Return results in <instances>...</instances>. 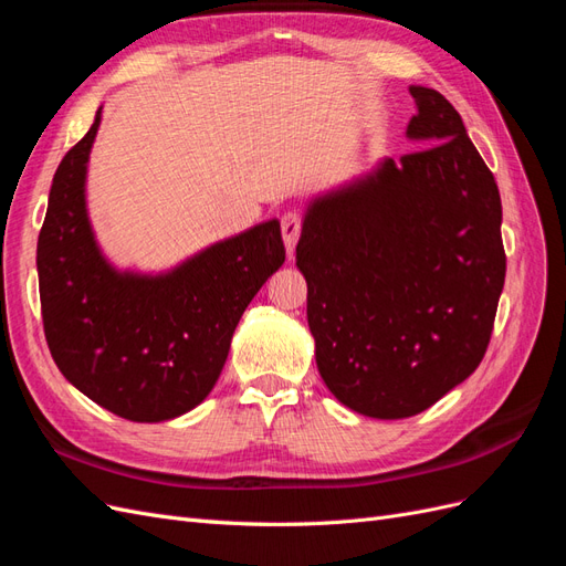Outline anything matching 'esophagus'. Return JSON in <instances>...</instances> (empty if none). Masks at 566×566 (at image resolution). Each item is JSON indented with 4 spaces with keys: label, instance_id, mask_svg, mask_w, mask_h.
<instances>
[{
    "label": "esophagus",
    "instance_id": "esophagus-1",
    "mask_svg": "<svg viewBox=\"0 0 566 566\" xmlns=\"http://www.w3.org/2000/svg\"><path fill=\"white\" fill-rule=\"evenodd\" d=\"M281 231H283V243L287 254L295 252V245L300 241V231H302V219L297 212H285L281 217Z\"/></svg>",
    "mask_w": 566,
    "mask_h": 566
}]
</instances>
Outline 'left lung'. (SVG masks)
<instances>
[{"label":"left lung","instance_id":"8db88e82","mask_svg":"<svg viewBox=\"0 0 566 566\" xmlns=\"http://www.w3.org/2000/svg\"><path fill=\"white\" fill-rule=\"evenodd\" d=\"M418 148L306 202L297 269L321 378L356 413H422L482 364L505 283L501 193L458 111L413 84Z\"/></svg>","mask_w":566,"mask_h":566}]
</instances>
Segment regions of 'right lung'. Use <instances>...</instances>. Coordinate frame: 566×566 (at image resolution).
Instances as JSON below:
<instances>
[{
	"instance_id": "1",
	"label": "right lung",
	"mask_w": 566,
	"mask_h": 566,
	"mask_svg": "<svg viewBox=\"0 0 566 566\" xmlns=\"http://www.w3.org/2000/svg\"><path fill=\"white\" fill-rule=\"evenodd\" d=\"M94 125L65 153L38 241L42 321L63 378L132 422L193 410L227 364L252 297L285 262L279 219L144 273L101 250L87 208Z\"/></svg>"
}]
</instances>
